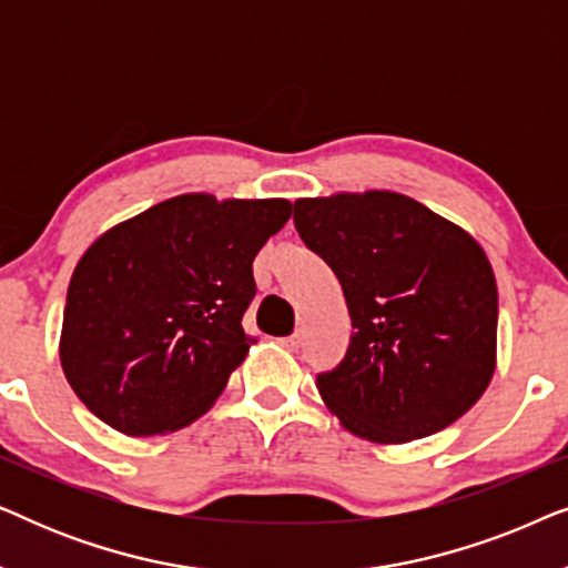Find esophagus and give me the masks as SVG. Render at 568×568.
I'll return each instance as SVG.
<instances>
[{"mask_svg":"<svg viewBox=\"0 0 568 568\" xmlns=\"http://www.w3.org/2000/svg\"><path fill=\"white\" fill-rule=\"evenodd\" d=\"M300 341H302L300 333H292V336L278 338V344H282L284 348H290V352H297V348H300Z\"/></svg>","mask_w":568,"mask_h":568,"instance_id":"esophagus-1","label":"esophagus"}]
</instances>
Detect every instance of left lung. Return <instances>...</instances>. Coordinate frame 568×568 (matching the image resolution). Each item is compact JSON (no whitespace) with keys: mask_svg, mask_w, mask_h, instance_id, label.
I'll list each match as a JSON object with an SVG mask.
<instances>
[{"mask_svg":"<svg viewBox=\"0 0 568 568\" xmlns=\"http://www.w3.org/2000/svg\"><path fill=\"white\" fill-rule=\"evenodd\" d=\"M302 243L333 268L354 336L317 390L372 442L429 437L473 408L496 367L499 297L468 232L390 191L294 201Z\"/></svg>","mask_w":568,"mask_h":568,"instance_id":"obj_1","label":"left lung"}]
</instances>
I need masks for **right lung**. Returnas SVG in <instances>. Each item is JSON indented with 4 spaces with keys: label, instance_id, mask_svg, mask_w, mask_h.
Segmentation results:
<instances>
[{
    "label": "right lung",
    "instance_id": "1",
    "mask_svg": "<svg viewBox=\"0 0 568 568\" xmlns=\"http://www.w3.org/2000/svg\"><path fill=\"white\" fill-rule=\"evenodd\" d=\"M290 216L284 199L185 193L100 235L77 263L61 328L77 398L129 437L196 422L253 344V258Z\"/></svg>",
    "mask_w": 568,
    "mask_h": 568
}]
</instances>
